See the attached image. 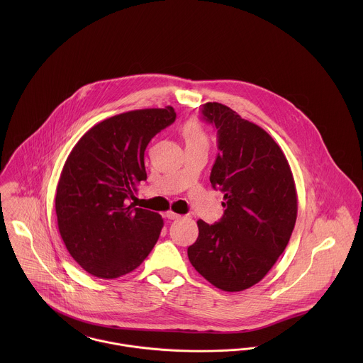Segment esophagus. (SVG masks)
Returning a JSON list of instances; mask_svg holds the SVG:
<instances>
[{
    "instance_id": "34e87169",
    "label": "esophagus",
    "mask_w": 363,
    "mask_h": 363,
    "mask_svg": "<svg viewBox=\"0 0 363 363\" xmlns=\"http://www.w3.org/2000/svg\"><path fill=\"white\" fill-rule=\"evenodd\" d=\"M182 215H179V213H176V212H173V211H167L166 212V218L167 219H179Z\"/></svg>"
}]
</instances>
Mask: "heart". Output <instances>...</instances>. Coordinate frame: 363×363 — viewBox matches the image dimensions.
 <instances>
[{
	"label": "heart",
	"instance_id": "1",
	"mask_svg": "<svg viewBox=\"0 0 363 363\" xmlns=\"http://www.w3.org/2000/svg\"><path fill=\"white\" fill-rule=\"evenodd\" d=\"M183 137L186 140L187 147H191V145L208 147V144H209L207 131H206L204 125L201 124V121H199V120H190L184 124Z\"/></svg>",
	"mask_w": 363,
	"mask_h": 363
}]
</instances>
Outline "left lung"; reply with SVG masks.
I'll use <instances>...</instances> for the list:
<instances>
[{"mask_svg": "<svg viewBox=\"0 0 363 363\" xmlns=\"http://www.w3.org/2000/svg\"><path fill=\"white\" fill-rule=\"evenodd\" d=\"M203 118L218 130L211 184L223 193L219 222L197 220L191 265L213 286L240 292L259 282L288 246L298 216L291 166L279 145L230 107L208 102Z\"/></svg>", "mask_w": 363, "mask_h": 363, "instance_id": "8db88e82", "label": "left lung"}]
</instances>
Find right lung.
<instances>
[{"label":"right lung","mask_w":363,"mask_h":363,"mask_svg":"<svg viewBox=\"0 0 363 363\" xmlns=\"http://www.w3.org/2000/svg\"><path fill=\"white\" fill-rule=\"evenodd\" d=\"M174 118L172 106L108 117L67 157L57 184V225L71 257L94 277L125 275L154 249L163 219L130 200L147 180V145Z\"/></svg>","instance_id":"right-lung-1"}]
</instances>
